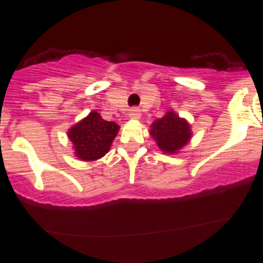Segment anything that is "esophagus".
<instances>
[{"label": "esophagus", "instance_id": "obj_1", "mask_svg": "<svg viewBox=\"0 0 263 263\" xmlns=\"http://www.w3.org/2000/svg\"><path fill=\"white\" fill-rule=\"evenodd\" d=\"M127 117H129L130 120H139V118H141V111H139V109L137 108L130 109L129 116H127Z\"/></svg>", "mask_w": 263, "mask_h": 263}]
</instances>
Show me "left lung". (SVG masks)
<instances>
[{
  "instance_id": "left-lung-1",
  "label": "left lung",
  "mask_w": 263,
  "mask_h": 263,
  "mask_svg": "<svg viewBox=\"0 0 263 263\" xmlns=\"http://www.w3.org/2000/svg\"><path fill=\"white\" fill-rule=\"evenodd\" d=\"M150 136L164 154H178L192 138L191 125L174 110L166 111L150 125Z\"/></svg>"
}]
</instances>
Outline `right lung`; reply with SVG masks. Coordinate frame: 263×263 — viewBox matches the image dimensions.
I'll return each instance as SVG.
<instances>
[{
	"instance_id": "right-lung-1",
	"label": "right lung",
	"mask_w": 263,
	"mask_h": 263,
	"mask_svg": "<svg viewBox=\"0 0 263 263\" xmlns=\"http://www.w3.org/2000/svg\"><path fill=\"white\" fill-rule=\"evenodd\" d=\"M120 126L113 121H105L100 113L92 110L87 117L69 127L68 139L75 157L84 162L103 158L110 150Z\"/></svg>"
}]
</instances>
